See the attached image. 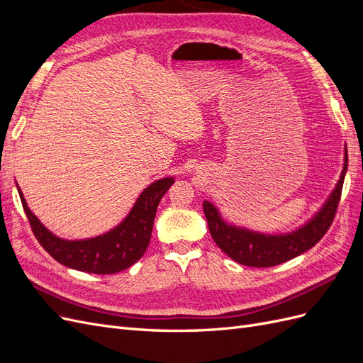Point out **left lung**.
<instances>
[{
	"mask_svg": "<svg viewBox=\"0 0 363 363\" xmlns=\"http://www.w3.org/2000/svg\"><path fill=\"white\" fill-rule=\"evenodd\" d=\"M348 167V156L345 152V163L340 179L332 192L330 199L323 206L318 215H315L309 223L301 228L295 230L288 235H262L250 232L247 228H238L235 225H228L216 211V207L204 201L203 208L208 224V230L216 245L221 248L228 257H232L240 265L252 268H269L280 265L296 256L303 255L304 251L311 250L316 245L323 236L330 228L342 194V186L345 172Z\"/></svg>",
	"mask_w": 363,
	"mask_h": 363,
	"instance_id": "left-lung-1",
	"label": "left lung"
}]
</instances>
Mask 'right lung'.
Segmentation results:
<instances>
[{"instance_id":"obj_1","label":"right lung","mask_w":363,"mask_h":363,"mask_svg":"<svg viewBox=\"0 0 363 363\" xmlns=\"http://www.w3.org/2000/svg\"><path fill=\"white\" fill-rule=\"evenodd\" d=\"M174 179L157 180L140 194L128 216L111 232L84 240H65L54 236L31 213L18 188L21 203L38 242L62 265L89 274H115L136 263L150 244L152 224L162 196Z\"/></svg>"}]
</instances>
